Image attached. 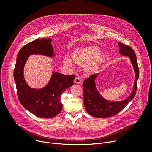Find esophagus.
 I'll return each instance as SVG.
<instances>
[{"label": "esophagus", "mask_w": 152, "mask_h": 152, "mask_svg": "<svg viewBox=\"0 0 152 152\" xmlns=\"http://www.w3.org/2000/svg\"><path fill=\"white\" fill-rule=\"evenodd\" d=\"M81 82H82V79L80 77H75V83L80 84Z\"/></svg>", "instance_id": "34e87169"}]
</instances>
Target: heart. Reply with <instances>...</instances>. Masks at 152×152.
I'll use <instances>...</instances> for the list:
<instances>
[{"mask_svg":"<svg viewBox=\"0 0 152 152\" xmlns=\"http://www.w3.org/2000/svg\"><path fill=\"white\" fill-rule=\"evenodd\" d=\"M74 61L81 66H86L89 71H94L96 69L104 59V54L99 48L91 46L75 50L72 55ZM65 64L72 66L73 63L69 57H66L64 59Z\"/></svg>","mask_w":152,"mask_h":152,"instance_id":"heart-1","label":"heart"}]
</instances>
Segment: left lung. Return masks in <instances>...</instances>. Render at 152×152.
<instances>
[{
    "instance_id": "obj_1",
    "label": "left lung",
    "mask_w": 152,
    "mask_h": 152,
    "mask_svg": "<svg viewBox=\"0 0 152 152\" xmlns=\"http://www.w3.org/2000/svg\"><path fill=\"white\" fill-rule=\"evenodd\" d=\"M119 53L128 56L135 73V80L133 91L129 97L121 102H110L103 99L98 92L95 84V79L97 74L91 75L83 84L84 91V104L87 112L96 118H107L118 113L135 97L137 91L139 69L136 56L132 48L121 42H118Z\"/></svg>"
}]
</instances>
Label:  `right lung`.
Listing matches in <instances>:
<instances>
[{
  "instance_id": "right-lung-1",
  "label": "right lung",
  "mask_w": 152,
  "mask_h": 152,
  "mask_svg": "<svg viewBox=\"0 0 152 152\" xmlns=\"http://www.w3.org/2000/svg\"><path fill=\"white\" fill-rule=\"evenodd\" d=\"M51 39H39L23 47L17 55L14 69V80L21 104L37 117L51 118L61 112L62 93L73 86L75 75L53 73L49 83L41 89L31 88L23 76V69L30 55L40 54L52 57L53 49Z\"/></svg>"
}]
</instances>
